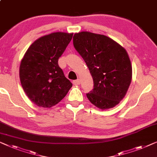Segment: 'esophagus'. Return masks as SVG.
Masks as SVG:
<instances>
[{
	"label": "esophagus",
	"instance_id": "esophagus-1",
	"mask_svg": "<svg viewBox=\"0 0 157 157\" xmlns=\"http://www.w3.org/2000/svg\"><path fill=\"white\" fill-rule=\"evenodd\" d=\"M73 82L74 85H79V84H80V79H76V80H74L73 82Z\"/></svg>",
	"mask_w": 157,
	"mask_h": 157
}]
</instances>
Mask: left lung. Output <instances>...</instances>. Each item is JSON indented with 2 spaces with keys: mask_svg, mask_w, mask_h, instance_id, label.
<instances>
[{
  "mask_svg": "<svg viewBox=\"0 0 157 157\" xmlns=\"http://www.w3.org/2000/svg\"><path fill=\"white\" fill-rule=\"evenodd\" d=\"M73 45L85 60L94 82L87 97L101 109L114 107L122 100L132 81V69L124 48L105 35L81 32Z\"/></svg>",
  "mask_w": 157,
  "mask_h": 157,
  "instance_id": "8db88e82",
  "label": "left lung"
}]
</instances>
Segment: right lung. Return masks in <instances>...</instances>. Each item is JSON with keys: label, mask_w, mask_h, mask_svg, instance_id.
Masks as SVG:
<instances>
[{"label": "right lung", "mask_w": 157, "mask_h": 157, "mask_svg": "<svg viewBox=\"0 0 157 157\" xmlns=\"http://www.w3.org/2000/svg\"><path fill=\"white\" fill-rule=\"evenodd\" d=\"M73 34L53 33L35 40L25 52L20 66L24 91L38 107H51L67 94L72 84L58 65V59Z\"/></svg>", "instance_id": "1"}]
</instances>
